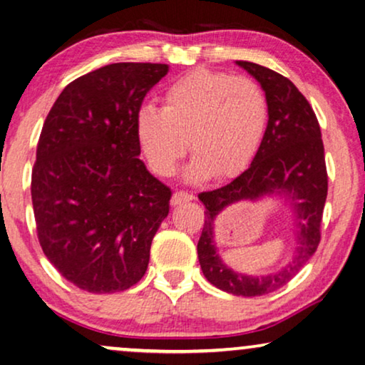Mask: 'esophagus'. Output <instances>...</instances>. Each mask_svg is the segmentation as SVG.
<instances>
[{"mask_svg": "<svg viewBox=\"0 0 365 365\" xmlns=\"http://www.w3.org/2000/svg\"><path fill=\"white\" fill-rule=\"evenodd\" d=\"M193 200V195L188 193V192H183V190H178V192H175L172 195V207H177V205H182V203H187V202H192Z\"/></svg>", "mask_w": 365, "mask_h": 365, "instance_id": "obj_1", "label": "esophagus"}]
</instances>
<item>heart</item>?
<instances>
[{"mask_svg": "<svg viewBox=\"0 0 365 365\" xmlns=\"http://www.w3.org/2000/svg\"><path fill=\"white\" fill-rule=\"evenodd\" d=\"M268 122V96L258 82L198 68L167 87L162 109H138L135 133L157 175H172L190 143V178L228 180L255 160Z\"/></svg>", "mask_w": 365, "mask_h": 365, "instance_id": "b5f03b06", "label": "heart"}]
</instances>
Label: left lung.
Instances as JSON below:
<instances>
[{"label":"left lung","instance_id":"8db88e82","mask_svg":"<svg viewBox=\"0 0 365 365\" xmlns=\"http://www.w3.org/2000/svg\"><path fill=\"white\" fill-rule=\"evenodd\" d=\"M263 87L269 102V122L259 152L233 182L202 192L205 223L198 240V261L210 283L236 296L269 294L294 278L321 243V222L327 197V168L321 127L312 107L292 82L264 66L236 61ZM268 192H283L295 203L298 253L276 275L253 279L235 274L222 264L214 248L212 222L228 204Z\"/></svg>","mask_w":365,"mask_h":365}]
</instances>
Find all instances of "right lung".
Wrapping results in <instances>:
<instances>
[{
  "label": "right lung",
  "mask_w": 365,
  "mask_h": 365,
  "mask_svg": "<svg viewBox=\"0 0 365 365\" xmlns=\"http://www.w3.org/2000/svg\"><path fill=\"white\" fill-rule=\"evenodd\" d=\"M167 64L115 63L64 87L46 117L31 175L44 255L87 292L145 274L172 192L138 158L135 115Z\"/></svg>",
  "instance_id": "obj_1"
}]
</instances>
